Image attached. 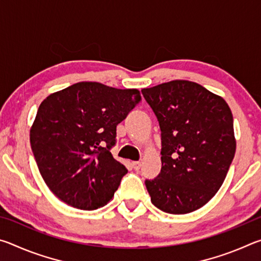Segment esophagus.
I'll return each instance as SVG.
<instances>
[{
	"instance_id": "obj_1",
	"label": "esophagus",
	"mask_w": 261,
	"mask_h": 261,
	"mask_svg": "<svg viewBox=\"0 0 261 261\" xmlns=\"http://www.w3.org/2000/svg\"><path fill=\"white\" fill-rule=\"evenodd\" d=\"M140 167H141V162H139V161L132 162V168H134L135 170H138V169H140Z\"/></svg>"
}]
</instances>
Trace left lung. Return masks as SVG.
Here are the masks:
<instances>
[{
    "label": "left lung",
    "instance_id": "left-lung-1",
    "mask_svg": "<svg viewBox=\"0 0 261 261\" xmlns=\"http://www.w3.org/2000/svg\"><path fill=\"white\" fill-rule=\"evenodd\" d=\"M161 130V171L146 179L154 206L187 214L222 185L236 152L231 110L223 98L189 81L141 90Z\"/></svg>",
    "mask_w": 261,
    "mask_h": 261
}]
</instances>
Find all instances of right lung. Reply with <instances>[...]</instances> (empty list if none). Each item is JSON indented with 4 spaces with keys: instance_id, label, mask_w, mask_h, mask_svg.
I'll list each match as a JSON object with an SVG mask.
<instances>
[{
    "instance_id": "1",
    "label": "right lung",
    "mask_w": 261,
    "mask_h": 261,
    "mask_svg": "<svg viewBox=\"0 0 261 261\" xmlns=\"http://www.w3.org/2000/svg\"><path fill=\"white\" fill-rule=\"evenodd\" d=\"M140 100L136 88L81 82L42 101L30 141L39 171L59 199L85 211L112 200L127 173L110 153L116 126Z\"/></svg>"
}]
</instances>
